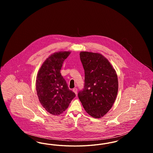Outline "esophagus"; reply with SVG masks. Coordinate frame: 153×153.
<instances>
[{"label":"esophagus","instance_id":"34e87169","mask_svg":"<svg viewBox=\"0 0 153 153\" xmlns=\"http://www.w3.org/2000/svg\"><path fill=\"white\" fill-rule=\"evenodd\" d=\"M73 91L74 92V93H75V94H76V95H77V89L76 88H73Z\"/></svg>","mask_w":153,"mask_h":153}]
</instances>
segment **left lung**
I'll use <instances>...</instances> for the list:
<instances>
[{"label":"left lung","mask_w":153,"mask_h":153,"mask_svg":"<svg viewBox=\"0 0 153 153\" xmlns=\"http://www.w3.org/2000/svg\"><path fill=\"white\" fill-rule=\"evenodd\" d=\"M80 57L85 73L84 85L78 97L86 112L100 118L112 107L118 91L115 70L99 53L81 51Z\"/></svg>","instance_id":"1"}]
</instances>
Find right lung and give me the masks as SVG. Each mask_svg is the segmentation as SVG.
Wrapping results in <instances>:
<instances>
[{
	"instance_id": "obj_1",
	"label": "right lung",
	"mask_w": 153,
	"mask_h": 153,
	"mask_svg": "<svg viewBox=\"0 0 153 153\" xmlns=\"http://www.w3.org/2000/svg\"><path fill=\"white\" fill-rule=\"evenodd\" d=\"M70 53L59 51L51 54L45 61L37 74L36 90L39 100L52 115L62 114L76 96L60 73L62 64Z\"/></svg>"
}]
</instances>
